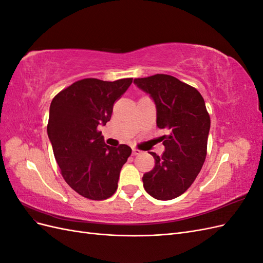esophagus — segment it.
Instances as JSON below:
<instances>
[{
  "label": "esophagus",
  "mask_w": 263,
  "mask_h": 263,
  "mask_svg": "<svg viewBox=\"0 0 263 263\" xmlns=\"http://www.w3.org/2000/svg\"><path fill=\"white\" fill-rule=\"evenodd\" d=\"M142 153V151H140L139 149H133V155L134 156H137V155H140Z\"/></svg>",
  "instance_id": "1"
}]
</instances>
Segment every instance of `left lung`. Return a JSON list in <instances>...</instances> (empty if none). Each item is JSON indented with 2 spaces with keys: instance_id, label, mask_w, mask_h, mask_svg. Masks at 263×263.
Masks as SVG:
<instances>
[{
  "instance_id": "left-lung-1",
  "label": "left lung",
  "mask_w": 263,
  "mask_h": 263,
  "mask_svg": "<svg viewBox=\"0 0 263 263\" xmlns=\"http://www.w3.org/2000/svg\"><path fill=\"white\" fill-rule=\"evenodd\" d=\"M157 108V126L168 130L161 137L165 150L155 153V168L142 177L146 192L160 201L183 194L192 185L206 158L211 118L195 87L169 74L135 79Z\"/></svg>"
}]
</instances>
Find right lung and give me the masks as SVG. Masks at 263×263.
Wrapping results in <instances>:
<instances>
[{
	"mask_svg": "<svg viewBox=\"0 0 263 263\" xmlns=\"http://www.w3.org/2000/svg\"><path fill=\"white\" fill-rule=\"evenodd\" d=\"M133 82L83 79L53 98L47 133L61 174L71 189L93 201L112 196L132 148L107 146L100 125H106L114 103Z\"/></svg>",
	"mask_w": 263,
	"mask_h": 263,
	"instance_id": "obj_1",
	"label": "right lung"
}]
</instances>
